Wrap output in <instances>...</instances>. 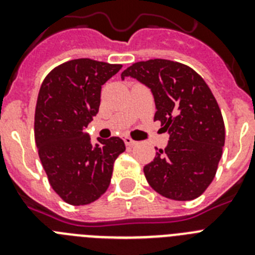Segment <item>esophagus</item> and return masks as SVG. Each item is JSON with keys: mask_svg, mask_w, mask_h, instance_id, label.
<instances>
[{"mask_svg": "<svg viewBox=\"0 0 255 255\" xmlns=\"http://www.w3.org/2000/svg\"><path fill=\"white\" fill-rule=\"evenodd\" d=\"M124 141H125V144L128 145V147H132V145L136 144V141L132 140V139L129 138V136H125V138H124Z\"/></svg>", "mask_w": 255, "mask_h": 255, "instance_id": "1", "label": "esophagus"}]
</instances>
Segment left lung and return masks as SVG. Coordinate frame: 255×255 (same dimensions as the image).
<instances>
[{
	"mask_svg": "<svg viewBox=\"0 0 255 255\" xmlns=\"http://www.w3.org/2000/svg\"><path fill=\"white\" fill-rule=\"evenodd\" d=\"M154 97V121L170 135L167 147L144 166L148 184L162 197L193 200L215 179L225 145V124L215 96L191 67L170 60L140 61L124 70Z\"/></svg>",
	"mask_w": 255,
	"mask_h": 255,
	"instance_id": "obj_1",
	"label": "left lung"
}]
</instances>
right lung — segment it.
Segmentation results:
<instances>
[{
  "mask_svg": "<svg viewBox=\"0 0 255 255\" xmlns=\"http://www.w3.org/2000/svg\"><path fill=\"white\" fill-rule=\"evenodd\" d=\"M91 58L61 64L44 78L38 93L34 136L52 189L71 206H85L107 190L114 162L125 150L123 139L98 138L93 145L88 124L98 114L102 85L120 71Z\"/></svg>",
  "mask_w": 255,
  "mask_h": 255,
  "instance_id": "add662e5",
  "label": "right lung"
}]
</instances>
